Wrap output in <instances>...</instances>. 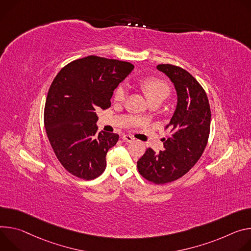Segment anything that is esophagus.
Here are the masks:
<instances>
[{
  "label": "esophagus",
  "instance_id": "esophagus-1",
  "mask_svg": "<svg viewBox=\"0 0 251 251\" xmlns=\"http://www.w3.org/2000/svg\"><path fill=\"white\" fill-rule=\"evenodd\" d=\"M123 140H124L125 142H126V143H131V142L133 141V137L130 136V135H128V134H124V135H123Z\"/></svg>",
  "mask_w": 251,
  "mask_h": 251
}]
</instances>
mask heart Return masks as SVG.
<instances>
[{"label": "heart", "instance_id": "heart-1", "mask_svg": "<svg viewBox=\"0 0 251 251\" xmlns=\"http://www.w3.org/2000/svg\"><path fill=\"white\" fill-rule=\"evenodd\" d=\"M142 87L150 101H162L171 94V88L168 83L158 78H147L143 81ZM126 93L127 90L126 85L119 86L115 92V100L117 101H123L126 97Z\"/></svg>", "mask_w": 251, "mask_h": 251}]
</instances>
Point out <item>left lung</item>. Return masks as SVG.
I'll return each instance as SVG.
<instances>
[{
    "mask_svg": "<svg viewBox=\"0 0 251 251\" xmlns=\"http://www.w3.org/2000/svg\"><path fill=\"white\" fill-rule=\"evenodd\" d=\"M156 69L174 83L177 102L171 122V136L163 138V150L151 148L138 159L137 169L148 180L163 184L184 176L201 158L209 136L211 113L207 96L185 70L170 64Z\"/></svg>",
    "mask_w": 251,
    "mask_h": 251,
    "instance_id": "left-lung-1",
    "label": "left lung"
}]
</instances>
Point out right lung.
Instances as JSON below:
<instances>
[{"label": "right lung", "instance_id": "1", "mask_svg": "<svg viewBox=\"0 0 251 251\" xmlns=\"http://www.w3.org/2000/svg\"><path fill=\"white\" fill-rule=\"evenodd\" d=\"M133 65L97 55L75 60L52 80L45 105V127L50 146L64 168L86 179L100 176L106 153L119 134L97 133L98 111L110 106L115 89Z\"/></svg>", "mask_w": 251, "mask_h": 251}]
</instances>
